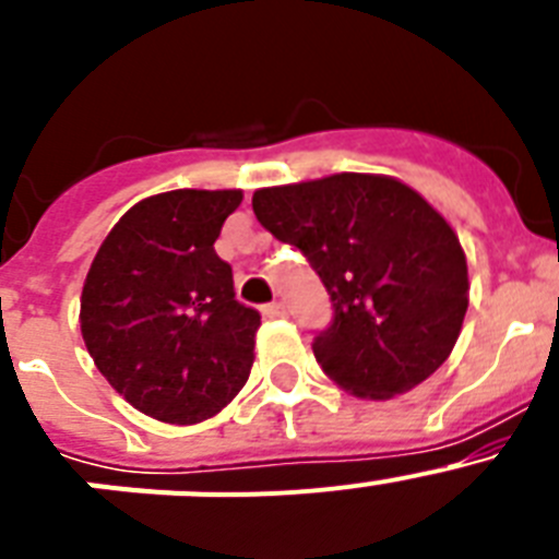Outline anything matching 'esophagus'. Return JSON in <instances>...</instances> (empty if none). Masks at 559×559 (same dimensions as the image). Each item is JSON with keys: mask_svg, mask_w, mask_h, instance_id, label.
<instances>
[{"mask_svg": "<svg viewBox=\"0 0 559 559\" xmlns=\"http://www.w3.org/2000/svg\"><path fill=\"white\" fill-rule=\"evenodd\" d=\"M263 316L265 319H285L288 310H285L283 302H271V305H263Z\"/></svg>", "mask_w": 559, "mask_h": 559, "instance_id": "obj_1", "label": "esophagus"}]
</instances>
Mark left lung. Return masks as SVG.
<instances>
[{
    "label": "left lung",
    "mask_w": 559,
    "mask_h": 559,
    "mask_svg": "<svg viewBox=\"0 0 559 559\" xmlns=\"http://www.w3.org/2000/svg\"><path fill=\"white\" fill-rule=\"evenodd\" d=\"M251 206L322 276L335 316L313 355L344 392L389 400L445 364L471 299L467 260L417 190L380 173H333L263 187Z\"/></svg>",
    "instance_id": "obj_1"
}]
</instances>
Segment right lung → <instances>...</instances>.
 <instances>
[{"mask_svg": "<svg viewBox=\"0 0 559 559\" xmlns=\"http://www.w3.org/2000/svg\"><path fill=\"white\" fill-rule=\"evenodd\" d=\"M243 190L142 199L97 249L81 294L86 349L117 394L147 417L195 426L246 386L260 313L235 299L215 254Z\"/></svg>", "mask_w": 559, "mask_h": 559, "instance_id": "obj_1", "label": "right lung"}]
</instances>
